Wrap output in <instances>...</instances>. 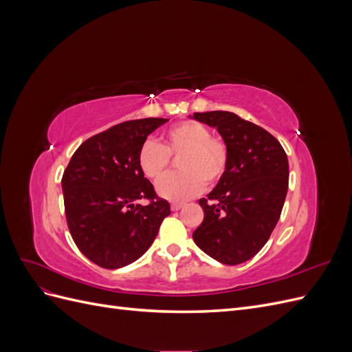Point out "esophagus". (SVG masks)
Segmentation results:
<instances>
[{
    "mask_svg": "<svg viewBox=\"0 0 352 352\" xmlns=\"http://www.w3.org/2000/svg\"><path fill=\"white\" fill-rule=\"evenodd\" d=\"M184 206H185L184 202H172V206H170V208H172V211H177V210L182 208Z\"/></svg>",
    "mask_w": 352,
    "mask_h": 352,
    "instance_id": "esophagus-1",
    "label": "esophagus"
}]
</instances>
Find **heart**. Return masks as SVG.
I'll return each instance as SVG.
<instances>
[{"instance_id":"1","label":"heart","mask_w":352,"mask_h":352,"mask_svg":"<svg viewBox=\"0 0 352 352\" xmlns=\"http://www.w3.org/2000/svg\"><path fill=\"white\" fill-rule=\"evenodd\" d=\"M163 145L146 140L138 151V166L153 182L165 175L171 157L181 155L178 166L183 170L157 186L158 194L170 201H185L198 195L204 185L214 186L225 176L229 166V146L219 136H211L206 124L184 120L164 132Z\"/></svg>"}]
</instances>
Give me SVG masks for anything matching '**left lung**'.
Listing matches in <instances>:
<instances>
[{"label": "left lung", "mask_w": 352, "mask_h": 352, "mask_svg": "<svg viewBox=\"0 0 352 352\" xmlns=\"http://www.w3.org/2000/svg\"><path fill=\"white\" fill-rule=\"evenodd\" d=\"M194 119L217 127L229 146V166L199 199L204 220L192 238L211 258L236 265L264 247L280 217L289 184L287 157L272 133L235 113H194Z\"/></svg>", "instance_id": "left-lung-1"}]
</instances>
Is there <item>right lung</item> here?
<instances>
[{"label":"right lung","mask_w":352,"mask_h":352,"mask_svg":"<svg viewBox=\"0 0 352 352\" xmlns=\"http://www.w3.org/2000/svg\"><path fill=\"white\" fill-rule=\"evenodd\" d=\"M167 119L129 120L91 136L63 173L70 235L85 257L104 269H120L151 247L170 204L160 198L138 166L146 136ZM146 199L148 205H138Z\"/></svg>","instance_id":"right-lung-1"}]
</instances>
